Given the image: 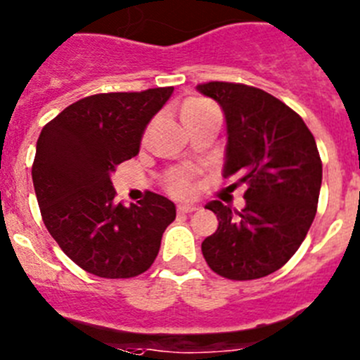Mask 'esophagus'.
<instances>
[{
	"instance_id": "34e87169",
	"label": "esophagus",
	"mask_w": 360,
	"mask_h": 360,
	"mask_svg": "<svg viewBox=\"0 0 360 360\" xmlns=\"http://www.w3.org/2000/svg\"><path fill=\"white\" fill-rule=\"evenodd\" d=\"M195 210H198V208H195L193 205H179V206H177V212H179V214H192V212H195Z\"/></svg>"
}]
</instances>
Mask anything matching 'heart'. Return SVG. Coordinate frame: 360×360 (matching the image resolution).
Wrapping results in <instances>:
<instances>
[{"instance_id":"1","label":"heart","mask_w":360,"mask_h":360,"mask_svg":"<svg viewBox=\"0 0 360 360\" xmlns=\"http://www.w3.org/2000/svg\"><path fill=\"white\" fill-rule=\"evenodd\" d=\"M202 106H206V103L201 101V99H190V101H186L183 105L181 114L190 110H198V108H202ZM168 190L172 193H176V195H190L192 193V177H190L188 172H176V174H172L170 179H168Z\"/></svg>"}]
</instances>
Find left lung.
Masks as SVG:
<instances>
[{"instance_id": "1", "label": "left lung", "mask_w": 360, "mask_h": 360, "mask_svg": "<svg viewBox=\"0 0 360 360\" xmlns=\"http://www.w3.org/2000/svg\"><path fill=\"white\" fill-rule=\"evenodd\" d=\"M198 90L219 103L226 121L223 176L245 184L233 215L210 201L219 226L202 240L208 266L233 281L259 279L290 261L314 223L323 181L315 139L301 115L261 89L212 81Z\"/></svg>"}]
</instances>
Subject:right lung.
I'll use <instances>...</instances> for the list:
<instances>
[{
  "mask_svg": "<svg viewBox=\"0 0 360 360\" xmlns=\"http://www.w3.org/2000/svg\"><path fill=\"white\" fill-rule=\"evenodd\" d=\"M174 86L96 94L45 124L32 181L43 223L59 248L89 274L128 279L152 266L176 205L148 192L137 205L115 202L112 172L139 154L143 134Z\"/></svg>",
  "mask_w": 360,
  "mask_h": 360,
  "instance_id": "obj_1",
  "label": "right lung"
}]
</instances>
